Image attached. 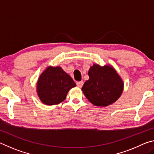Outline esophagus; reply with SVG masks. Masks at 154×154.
Instances as JSON below:
<instances>
[{
  "mask_svg": "<svg viewBox=\"0 0 154 154\" xmlns=\"http://www.w3.org/2000/svg\"><path fill=\"white\" fill-rule=\"evenodd\" d=\"M76 84H77V87L82 88L83 86V82H77L76 83Z\"/></svg>",
  "mask_w": 154,
  "mask_h": 154,
  "instance_id": "esophagus-1",
  "label": "esophagus"
}]
</instances>
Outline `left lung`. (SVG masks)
<instances>
[{"instance_id": "8db88e82", "label": "left lung", "mask_w": 154, "mask_h": 154, "mask_svg": "<svg viewBox=\"0 0 154 154\" xmlns=\"http://www.w3.org/2000/svg\"><path fill=\"white\" fill-rule=\"evenodd\" d=\"M89 79L82 90L93 105L106 106L118 100L123 92L124 83L119 75L111 66L94 64L88 71Z\"/></svg>"}]
</instances>
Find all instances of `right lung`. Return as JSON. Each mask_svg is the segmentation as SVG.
<instances>
[{"label":"right lung","instance_id":"add662e5","mask_svg":"<svg viewBox=\"0 0 154 154\" xmlns=\"http://www.w3.org/2000/svg\"><path fill=\"white\" fill-rule=\"evenodd\" d=\"M36 86L41 100L47 105H54L65 100L68 92L76 84L60 67L49 66L41 75Z\"/></svg>","mask_w":154,"mask_h":154}]
</instances>
